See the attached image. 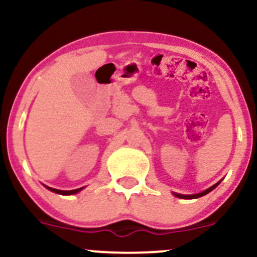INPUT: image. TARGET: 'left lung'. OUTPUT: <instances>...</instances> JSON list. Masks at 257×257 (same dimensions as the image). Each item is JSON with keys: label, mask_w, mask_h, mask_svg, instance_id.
I'll return each instance as SVG.
<instances>
[{"label": "left lung", "mask_w": 257, "mask_h": 257, "mask_svg": "<svg viewBox=\"0 0 257 257\" xmlns=\"http://www.w3.org/2000/svg\"><path fill=\"white\" fill-rule=\"evenodd\" d=\"M220 182H221V180H220L219 182H216V184L211 186V187L206 188L205 191H203V192H200V193H196V194H180V193L173 192V194H174V196H175V197H178V198H181V199H194V198H199V197H203V196H205V194H208L209 192H211V191H213L214 188L217 187V185H219Z\"/></svg>", "instance_id": "obj_1"}]
</instances>
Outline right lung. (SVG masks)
I'll use <instances>...</instances> for the list:
<instances>
[{"label":"right lung","mask_w":257,"mask_h":257,"mask_svg":"<svg viewBox=\"0 0 257 257\" xmlns=\"http://www.w3.org/2000/svg\"><path fill=\"white\" fill-rule=\"evenodd\" d=\"M47 188H48L49 191H52V192L54 193H58V194H64V196H70V194H76L78 193L79 191L83 190L84 187H81V188H77V190H71V191H63V190H57V188H52V187H48V186H46Z\"/></svg>","instance_id":"right-lung-1"}]
</instances>
